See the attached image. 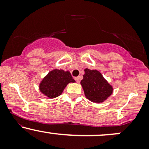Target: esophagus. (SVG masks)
I'll return each mask as SVG.
<instances>
[{
  "label": "esophagus",
  "mask_w": 149,
  "mask_h": 149,
  "mask_svg": "<svg viewBox=\"0 0 149 149\" xmlns=\"http://www.w3.org/2000/svg\"><path fill=\"white\" fill-rule=\"evenodd\" d=\"M75 80H76V81L77 82V83H80V78H79V77H76V78H75Z\"/></svg>",
  "instance_id": "34e87169"
}]
</instances>
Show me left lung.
I'll use <instances>...</instances> for the list:
<instances>
[{"label": "left lung", "mask_w": 149, "mask_h": 149, "mask_svg": "<svg viewBox=\"0 0 149 149\" xmlns=\"http://www.w3.org/2000/svg\"><path fill=\"white\" fill-rule=\"evenodd\" d=\"M85 95L89 100L95 103L104 102L112 94L111 85L97 70L85 69L83 79L80 82Z\"/></svg>", "instance_id": "obj_1"}]
</instances>
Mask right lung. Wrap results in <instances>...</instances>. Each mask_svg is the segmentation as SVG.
Segmentation results:
<instances>
[{
  "label": "right lung",
  "instance_id": "add662e5",
  "mask_svg": "<svg viewBox=\"0 0 149 149\" xmlns=\"http://www.w3.org/2000/svg\"><path fill=\"white\" fill-rule=\"evenodd\" d=\"M71 73L64 70L54 69L46 76L40 84V90L49 98H54L62 93L69 83H74Z\"/></svg>",
  "mask_w": 149,
  "mask_h": 149
}]
</instances>
